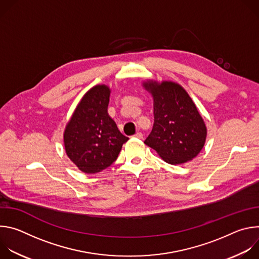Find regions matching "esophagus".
Here are the masks:
<instances>
[{
  "label": "esophagus",
  "mask_w": 259,
  "mask_h": 259,
  "mask_svg": "<svg viewBox=\"0 0 259 259\" xmlns=\"http://www.w3.org/2000/svg\"><path fill=\"white\" fill-rule=\"evenodd\" d=\"M134 136L137 137V138H142V137H143V134H142L141 132H137V133H135Z\"/></svg>",
  "instance_id": "esophagus-1"
}]
</instances>
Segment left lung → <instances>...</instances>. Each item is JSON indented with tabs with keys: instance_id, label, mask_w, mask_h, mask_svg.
Wrapping results in <instances>:
<instances>
[{
	"instance_id": "8db88e82",
	"label": "left lung",
	"mask_w": 259,
	"mask_h": 259,
	"mask_svg": "<svg viewBox=\"0 0 259 259\" xmlns=\"http://www.w3.org/2000/svg\"><path fill=\"white\" fill-rule=\"evenodd\" d=\"M154 96V127L144 143L169 164L194 159L203 149L207 130L192 98L172 82L147 83Z\"/></svg>"
}]
</instances>
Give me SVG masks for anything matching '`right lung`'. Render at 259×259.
Returning a JSON list of instances; mask_svg holds the SVG:
<instances>
[{
    "label": "right lung",
    "mask_w": 259,
    "mask_h": 259,
    "mask_svg": "<svg viewBox=\"0 0 259 259\" xmlns=\"http://www.w3.org/2000/svg\"><path fill=\"white\" fill-rule=\"evenodd\" d=\"M109 89L104 85L90 89L78 104L64 132L68 158L88 174L100 172L118 158L129 139L107 114Z\"/></svg>",
    "instance_id": "1"
}]
</instances>
